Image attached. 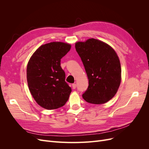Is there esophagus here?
Here are the masks:
<instances>
[{"mask_svg": "<svg viewBox=\"0 0 149 149\" xmlns=\"http://www.w3.org/2000/svg\"><path fill=\"white\" fill-rule=\"evenodd\" d=\"M72 88H73L74 89H76V84H72Z\"/></svg>", "mask_w": 149, "mask_h": 149, "instance_id": "obj_1", "label": "esophagus"}]
</instances>
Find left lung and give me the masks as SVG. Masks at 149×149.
Instances as JSON below:
<instances>
[{
	"label": "left lung",
	"mask_w": 149,
	"mask_h": 149,
	"mask_svg": "<svg viewBox=\"0 0 149 149\" xmlns=\"http://www.w3.org/2000/svg\"><path fill=\"white\" fill-rule=\"evenodd\" d=\"M89 79V86L83 94L84 100L94 104L110 101L119 88L121 68L119 58L109 45L94 38L75 43Z\"/></svg>",
	"instance_id": "left-lung-1"
}]
</instances>
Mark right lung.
<instances>
[{"mask_svg":"<svg viewBox=\"0 0 149 149\" xmlns=\"http://www.w3.org/2000/svg\"><path fill=\"white\" fill-rule=\"evenodd\" d=\"M71 47L70 44L61 42L42 45L28 62L29 89L35 101L45 109H58L68 100L71 88L65 81V73L60 62Z\"/></svg>","mask_w":149,"mask_h":149,"instance_id":"add662e5","label":"right lung"}]
</instances>
